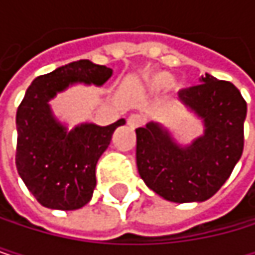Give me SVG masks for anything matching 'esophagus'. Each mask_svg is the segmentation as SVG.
Returning <instances> with one entry per match:
<instances>
[{
    "mask_svg": "<svg viewBox=\"0 0 255 255\" xmlns=\"http://www.w3.org/2000/svg\"><path fill=\"white\" fill-rule=\"evenodd\" d=\"M127 122H128V125L131 127V128H137V127H142L143 119H142V116H139V115H131Z\"/></svg>",
    "mask_w": 255,
    "mask_h": 255,
    "instance_id": "1",
    "label": "esophagus"
}]
</instances>
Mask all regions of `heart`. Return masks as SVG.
<instances>
[{"instance_id": "heart-1", "label": "heart", "mask_w": 255, "mask_h": 255, "mask_svg": "<svg viewBox=\"0 0 255 255\" xmlns=\"http://www.w3.org/2000/svg\"><path fill=\"white\" fill-rule=\"evenodd\" d=\"M174 82V76L168 72H154L146 76L145 87L151 93H160L166 89H170Z\"/></svg>"}]
</instances>
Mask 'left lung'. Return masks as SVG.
<instances>
[{"instance_id":"1","label":"left lung","mask_w":255,"mask_h":255,"mask_svg":"<svg viewBox=\"0 0 255 255\" xmlns=\"http://www.w3.org/2000/svg\"><path fill=\"white\" fill-rule=\"evenodd\" d=\"M179 101L203 122V134L179 145L159 122L136 130V163L145 185L165 200L203 202L231 176L243 153L247 102L237 87L205 73Z\"/></svg>"}]
</instances>
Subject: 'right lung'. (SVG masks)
Listing matches in <instances>:
<instances>
[{"instance_id": "right-lung-1", "label": "right lung", "mask_w": 255, "mask_h": 255, "mask_svg": "<svg viewBox=\"0 0 255 255\" xmlns=\"http://www.w3.org/2000/svg\"><path fill=\"white\" fill-rule=\"evenodd\" d=\"M113 70L89 59L62 65L38 76L16 112V170L25 187L45 208L70 211L90 202L96 187V163L125 119L99 127L81 124L68 131L52 113L48 101L68 85H102Z\"/></svg>"}]
</instances>
